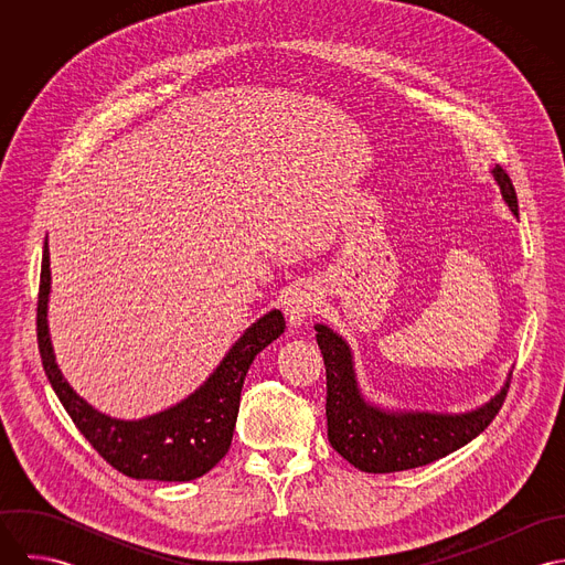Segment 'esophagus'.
<instances>
[{
    "mask_svg": "<svg viewBox=\"0 0 565 565\" xmlns=\"http://www.w3.org/2000/svg\"><path fill=\"white\" fill-rule=\"evenodd\" d=\"M322 305L320 291L313 285H298L289 291L287 300H285V316L287 322L291 326H302L307 320L318 311V307Z\"/></svg>",
    "mask_w": 565,
    "mask_h": 565,
    "instance_id": "obj_1",
    "label": "esophagus"
}]
</instances>
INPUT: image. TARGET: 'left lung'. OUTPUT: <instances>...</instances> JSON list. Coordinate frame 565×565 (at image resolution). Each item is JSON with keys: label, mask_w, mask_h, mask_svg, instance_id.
<instances>
[{"label": "left lung", "mask_w": 565, "mask_h": 565, "mask_svg": "<svg viewBox=\"0 0 565 565\" xmlns=\"http://www.w3.org/2000/svg\"><path fill=\"white\" fill-rule=\"evenodd\" d=\"M507 209L518 217L511 178L500 164L489 169ZM326 365V419L330 446L354 468L370 475L403 472L433 463L481 435L509 390V379L487 403L461 411L394 408L365 396L348 341L326 323H316Z\"/></svg>", "instance_id": "left-lung-1"}]
</instances>
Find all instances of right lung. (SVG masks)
<instances>
[{"label":"right lung","mask_w":565,"mask_h":565,"mask_svg":"<svg viewBox=\"0 0 565 565\" xmlns=\"http://www.w3.org/2000/svg\"><path fill=\"white\" fill-rule=\"evenodd\" d=\"M50 291L52 269L45 237L36 309L39 350L52 390L88 444L121 475L139 481L184 483L213 470L231 448L245 374L254 356L285 332L282 313L271 309L247 326L209 379L184 401L139 419H121L86 403L63 376L47 323Z\"/></svg>","instance_id":"right-lung-1"}]
</instances>
